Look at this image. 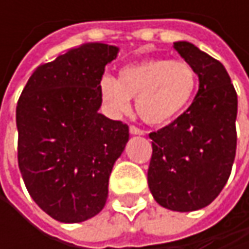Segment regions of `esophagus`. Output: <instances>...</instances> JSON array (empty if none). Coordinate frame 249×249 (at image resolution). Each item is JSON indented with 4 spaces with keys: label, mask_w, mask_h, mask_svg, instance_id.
<instances>
[{
    "label": "esophagus",
    "mask_w": 249,
    "mask_h": 249,
    "mask_svg": "<svg viewBox=\"0 0 249 249\" xmlns=\"http://www.w3.org/2000/svg\"><path fill=\"white\" fill-rule=\"evenodd\" d=\"M129 132H131L132 135H144V134H145L142 129H140V128H137V126H134V125L129 126Z\"/></svg>",
    "instance_id": "esophagus-1"
}]
</instances>
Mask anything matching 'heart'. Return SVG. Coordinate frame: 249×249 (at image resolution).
<instances>
[{
    "instance_id": "heart-1",
    "label": "heart",
    "mask_w": 249,
    "mask_h": 249,
    "mask_svg": "<svg viewBox=\"0 0 249 249\" xmlns=\"http://www.w3.org/2000/svg\"><path fill=\"white\" fill-rule=\"evenodd\" d=\"M197 88V75L184 60L166 57L128 63L117 80L104 76L99 82L102 102L114 115L128 112L129 99L135 98V111L148 125L173 123L189 107Z\"/></svg>"
}]
</instances>
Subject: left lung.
I'll return each mask as SVG.
<instances>
[{
  "instance_id": "1",
  "label": "left lung",
  "mask_w": 249,
  "mask_h": 249,
  "mask_svg": "<svg viewBox=\"0 0 249 249\" xmlns=\"http://www.w3.org/2000/svg\"><path fill=\"white\" fill-rule=\"evenodd\" d=\"M174 50L193 66L199 90L172 124L151 132L148 187L156 202L176 212L212 203L226 184L236 153L238 96L221 62L189 41Z\"/></svg>"
}]
</instances>
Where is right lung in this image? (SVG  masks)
Wrapping results in <instances>:
<instances>
[{"label":"right lung","mask_w":249,"mask_h":249,"mask_svg":"<svg viewBox=\"0 0 249 249\" xmlns=\"http://www.w3.org/2000/svg\"><path fill=\"white\" fill-rule=\"evenodd\" d=\"M120 49L86 43L38 66L17 104L18 167L33 200L53 219L98 215L128 125L99 114V82Z\"/></svg>","instance_id":"right-lung-1"}]
</instances>
